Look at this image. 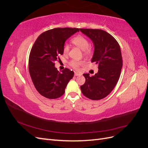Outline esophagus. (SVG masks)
Masks as SVG:
<instances>
[{
	"instance_id": "1",
	"label": "esophagus",
	"mask_w": 148,
	"mask_h": 148,
	"mask_svg": "<svg viewBox=\"0 0 148 148\" xmlns=\"http://www.w3.org/2000/svg\"><path fill=\"white\" fill-rule=\"evenodd\" d=\"M80 75H81V74L80 73H77V72H75V76H76V77H77V76H80Z\"/></svg>"
}]
</instances>
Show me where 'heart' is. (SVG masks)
I'll return each mask as SVG.
<instances>
[{
  "instance_id": "obj_1",
  "label": "heart",
  "mask_w": 148,
  "mask_h": 148,
  "mask_svg": "<svg viewBox=\"0 0 148 148\" xmlns=\"http://www.w3.org/2000/svg\"><path fill=\"white\" fill-rule=\"evenodd\" d=\"M71 42H72L75 46L78 47L81 49H82L84 55L89 56L91 55L92 52V49L91 47H89V41L85 37L81 35H78L73 38L71 39ZM64 53H67L69 51V46L68 44H65L64 46ZM83 62L82 61H78L72 60L69 62V65L73 67L75 70H78L79 69V66L81 65Z\"/></svg>"
}]
</instances>
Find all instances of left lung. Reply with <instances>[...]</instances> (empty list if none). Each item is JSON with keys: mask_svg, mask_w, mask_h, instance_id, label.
Wrapping results in <instances>:
<instances>
[{"mask_svg": "<svg viewBox=\"0 0 148 148\" xmlns=\"http://www.w3.org/2000/svg\"><path fill=\"white\" fill-rule=\"evenodd\" d=\"M91 39L95 51L91 62L98 65V72L92 77L83 76L86 82L80 86L83 95L92 100H100L108 96L117 84L123 62L118 42L106 31L98 29H79Z\"/></svg>", "mask_w": 148, "mask_h": 148, "instance_id": "8db88e82", "label": "left lung"}]
</instances>
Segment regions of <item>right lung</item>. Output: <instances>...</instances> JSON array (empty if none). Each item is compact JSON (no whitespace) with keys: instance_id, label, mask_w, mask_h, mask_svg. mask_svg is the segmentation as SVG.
I'll use <instances>...</instances> for the list:
<instances>
[{"instance_id":"right-lung-1","label":"right lung","mask_w":148,"mask_h":148,"mask_svg":"<svg viewBox=\"0 0 148 148\" xmlns=\"http://www.w3.org/2000/svg\"><path fill=\"white\" fill-rule=\"evenodd\" d=\"M78 28H57L40 34L29 53V71L34 87L40 95L48 99H57L64 95L73 71L65 68L60 73L54 62L64 53L66 40Z\"/></svg>"}]
</instances>
